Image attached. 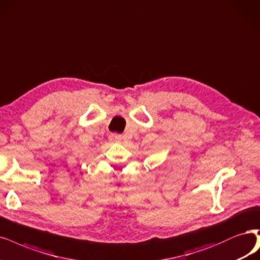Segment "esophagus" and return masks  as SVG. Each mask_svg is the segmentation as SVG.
<instances>
[{"mask_svg": "<svg viewBox=\"0 0 260 260\" xmlns=\"http://www.w3.org/2000/svg\"><path fill=\"white\" fill-rule=\"evenodd\" d=\"M110 138H111V141L116 142V143H118V142H120V141H121V136H120V134H117V133H113V134H111Z\"/></svg>", "mask_w": 260, "mask_h": 260, "instance_id": "34e87169", "label": "esophagus"}]
</instances>
